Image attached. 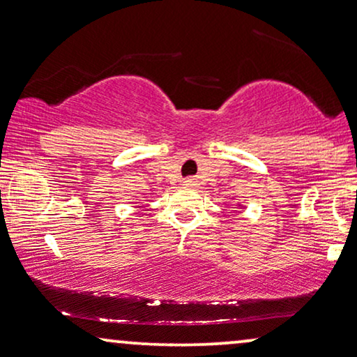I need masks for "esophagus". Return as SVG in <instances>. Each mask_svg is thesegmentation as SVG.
I'll return each instance as SVG.
<instances>
[{"label": "esophagus", "mask_w": 357, "mask_h": 357, "mask_svg": "<svg viewBox=\"0 0 357 357\" xmlns=\"http://www.w3.org/2000/svg\"><path fill=\"white\" fill-rule=\"evenodd\" d=\"M184 183H186V186H194L192 179H186V181H184Z\"/></svg>", "instance_id": "1"}]
</instances>
